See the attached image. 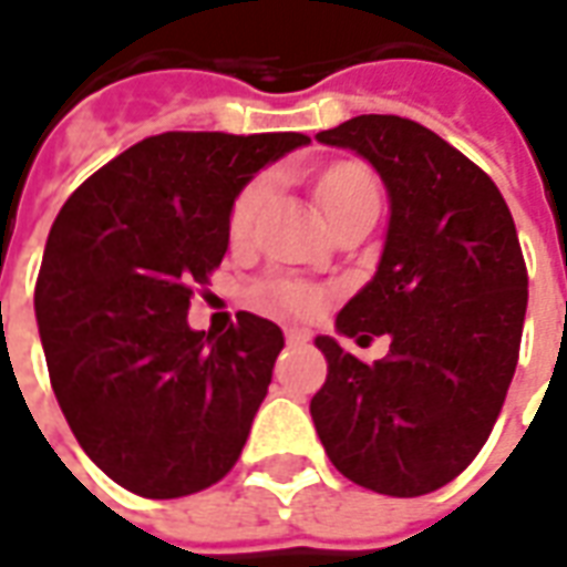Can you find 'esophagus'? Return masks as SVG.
Segmentation results:
<instances>
[{"mask_svg": "<svg viewBox=\"0 0 567 567\" xmlns=\"http://www.w3.org/2000/svg\"><path fill=\"white\" fill-rule=\"evenodd\" d=\"M285 340L288 343H303V340H310V331L307 328H297V324H288L285 328Z\"/></svg>", "mask_w": 567, "mask_h": 567, "instance_id": "34e87169", "label": "esophagus"}]
</instances>
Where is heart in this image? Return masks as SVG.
Masks as SVG:
<instances>
[{
  "instance_id": "b5f03b06",
  "label": "heart",
  "mask_w": 567,
  "mask_h": 567,
  "mask_svg": "<svg viewBox=\"0 0 567 567\" xmlns=\"http://www.w3.org/2000/svg\"><path fill=\"white\" fill-rule=\"evenodd\" d=\"M270 177H257L251 184H245L229 208V243L245 245L255 236L257 217L270 199ZM316 199H319V208L328 217V224L334 227L340 217H347L362 205H380L378 181L362 162H334L331 168L319 174ZM245 303L251 310L267 312V316L307 319L312 312H319V307L324 303V288L303 282V279H291V276H260L245 288Z\"/></svg>"
}]
</instances>
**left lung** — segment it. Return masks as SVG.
<instances>
[{"label":"left lung","instance_id":"left-lung-1","mask_svg":"<svg viewBox=\"0 0 567 567\" xmlns=\"http://www.w3.org/2000/svg\"><path fill=\"white\" fill-rule=\"evenodd\" d=\"M316 137L362 153L390 189L378 276L338 331L393 343L368 365L316 338L328 378L312 423L350 482L421 497L461 476L504 408L528 307L516 224L488 174L414 118L355 116Z\"/></svg>","mask_w":567,"mask_h":567}]
</instances>
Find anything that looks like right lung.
<instances>
[{
	"label": "right lung",
	"instance_id": "right-lung-1",
	"mask_svg": "<svg viewBox=\"0 0 567 567\" xmlns=\"http://www.w3.org/2000/svg\"><path fill=\"white\" fill-rule=\"evenodd\" d=\"M300 132H165L128 146L63 202L35 279L51 390L91 461L153 501L236 466L267 395L279 324L236 312L193 331L229 243V208Z\"/></svg>",
	"mask_w": 567,
	"mask_h": 567
}]
</instances>
